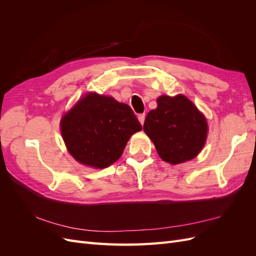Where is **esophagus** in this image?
<instances>
[{"instance_id": "esophagus-1", "label": "esophagus", "mask_w": 256, "mask_h": 256, "mask_svg": "<svg viewBox=\"0 0 256 256\" xmlns=\"http://www.w3.org/2000/svg\"><path fill=\"white\" fill-rule=\"evenodd\" d=\"M138 120H140V122L142 124H144V120H145V113H142V114H140L138 116Z\"/></svg>"}]
</instances>
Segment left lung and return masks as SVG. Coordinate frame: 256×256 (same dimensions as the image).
Masks as SVG:
<instances>
[{"mask_svg":"<svg viewBox=\"0 0 256 256\" xmlns=\"http://www.w3.org/2000/svg\"><path fill=\"white\" fill-rule=\"evenodd\" d=\"M147 114L143 129L159 156L168 164H182L198 156L207 138V122L184 95L161 96Z\"/></svg>","mask_w":256,"mask_h":256,"instance_id":"left-lung-1","label":"left lung"}]
</instances>
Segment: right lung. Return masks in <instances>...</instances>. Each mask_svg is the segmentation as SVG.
<instances>
[{"label":"right lung","mask_w":256,"mask_h":256,"mask_svg":"<svg viewBox=\"0 0 256 256\" xmlns=\"http://www.w3.org/2000/svg\"><path fill=\"white\" fill-rule=\"evenodd\" d=\"M60 130L76 161L104 168L120 158L130 136L142 125L128 104L90 92L64 115Z\"/></svg>","instance_id":"right-lung-1"}]
</instances>
